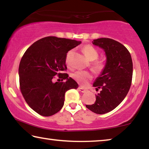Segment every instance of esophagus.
Listing matches in <instances>:
<instances>
[{
    "mask_svg": "<svg viewBox=\"0 0 149 149\" xmlns=\"http://www.w3.org/2000/svg\"><path fill=\"white\" fill-rule=\"evenodd\" d=\"M78 90H79V91L81 92V93H85V92H86V90L84 89H83L82 87H79V88H78Z\"/></svg>",
    "mask_w": 149,
    "mask_h": 149,
    "instance_id": "obj_1",
    "label": "esophagus"
}]
</instances>
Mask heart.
Returning <instances> with one entry per match:
<instances>
[{
	"label": "heart",
	"instance_id": "1",
	"mask_svg": "<svg viewBox=\"0 0 149 149\" xmlns=\"http://www.w3.org/2000/svg\"><path fill=\"white\" fill-rule=\"evenodd\" d=\"M83 51L87 57V58L91 61H93L98 58L99 57V52L95 49L94 47L90 45H87L83 47ZM73 50H71L68 52L66 56V62H68V57L72 54ZM93 67L96 71L101 72L104 70L105 67V63L102 60H96L93 63ZM72 77L73 79L79 83V84L84 85L89 81V80L92 79L93 75L92 74L88 71H76L72 74Z\"/></svg>",
	"mask_w": 149,
	"mask_h": 149
}]
</instances>
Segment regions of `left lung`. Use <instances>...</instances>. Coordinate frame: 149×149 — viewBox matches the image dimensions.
<instances>
[{"label":"left lung","instance_id":"8db88e82","mask_svg":"<svg viewBox=\"0 0 149 149\" xmlns=\"http://www.w3.org/2000/svg\"><path fill=\"white\" fill-rule=\"evenodd\" d=\"M93 44L104 50L105 67L93 83L96 89H101L96 101L86 107L98 114L109 112L125 99L132 85L133 62L128 50L120 42L109 38L93 40Z\"/></svg>","mask_w":149,"mask_h":149}]
</instances>
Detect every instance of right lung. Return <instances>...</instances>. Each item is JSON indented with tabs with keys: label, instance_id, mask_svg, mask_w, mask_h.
I'll return each instance as SVG.
<instances>
[{
	"label": "right lung",
	"instance_id": "right-lung-1",
	"mask_svg": "<svg viewBox=\"0 0 149 149\" xmlns=\"http://www.w3.org/2000/svg\"><path fill=\"white\" fill-rule=\"evenodd\" d=\"M81 43L73 39L47 37L31 45L19 65L20 90L30 107L43 116H50L62 109L65 93L78 84L67 74V52ZM66 81H52L55 75Z\"/></svg>",
	"mask_w": 149,
	"mask_h": 149
}]
</instances>
